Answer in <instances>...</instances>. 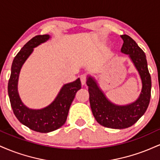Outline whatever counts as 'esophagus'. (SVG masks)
<instances>
[{
	"instance_id": "obj_1",
	"label": "esophagus",
	"mask_w": 160,
	"mask_h": 160,
	"mask_svg": "<svg viewBox=\"0 0 160 160\" xmlns=\"http://www.w3.org/2000/svg\"><path fill=\"white\" fill-rule=\"evenodd\" d=\"M80 80H81L82 85H85L86 82V76L85 74H82L80 76Z\"/></svg>"
}]
</instances>
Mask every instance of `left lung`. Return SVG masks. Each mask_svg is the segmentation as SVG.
Returning a JSON list of instances; mask_svg holds the SVG:
<instances>
[{"label": "left lung", "instance_id": "left-lung-1", "mask_svg": "<svg viewBox=\"0 0 160 160\" xmlns=\"http://www.w3.org/2000/svg\"><path fill=\"white\" fill-rule=\"evenodd\" d=\"M120 37L123 40L121 52L128 55L140 76L142 88L138 98L124 105L114 104L108 98L92 76L88 75L86 80L95 119L104 127L116 129L128 128L135 124L146 112L151 95V78L145 53L129 36L123 34Z\"/></svg>", "mask_w": 160, "mask_h": 160}]
</instances>
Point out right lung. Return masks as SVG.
Returning <instances> with one entry per match:
<instances>
[{
	"label": "right lung",
	"instance_id": "add662e5",
	"mask_svg": "<svg viewBox=\"0 0 160 160\" xmlns=\"http://www.w3.org/2000/svg\"><path fill=\"white\" fill-rule=\"evenodd\" d=\"M50 38L49 34L37 35L24 45L12 61L8 82L9 98L16 118L22 124L41 133L55 131L65 123L75 95L81 89L80 78L64 84L52 103L41 109L28 108L21 100L18 92V82L22 67L33 52L34 48L47 42Z\"/></svg>",
	"mask_w": 160,
	"mask_h": 160
}]
</instances>
